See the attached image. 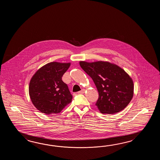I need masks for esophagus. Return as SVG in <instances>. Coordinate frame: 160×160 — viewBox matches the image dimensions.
Returning <instances> with one entry per match:
<instances>
[{
	"label": "esophagus",
	"instance_id": "esophagus-1",
	"mask_svg": "<svg viewBox=\"0 0 160 160\" xmlns=\"http://www.w3.org/2000/svg\"><path fill=\"white\" fill-rule=\"evenodd\" d=\"M85 90H84V89H82V90H81L80 92H79L78 93V94H83L84 92H85Z\"/></svg>",
	"mask_w": 160,
	"mask_h": 160
}]
</instances>
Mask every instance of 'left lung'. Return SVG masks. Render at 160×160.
I'll return each instance as SVG.
<instances>
[{"label": "left lung", "mask_w": 160, "mask_h": 160, "mask_svg": "<svg viewBox=\"0 0 160 160\" xmlns=\"http://www.w3.org/2000/svg\"><path fill=\"white\" fill-rule=\"evenodd\" d=\"M95 83L99 97L95 105L102 114H113L125 109L133 98L132 79L117 65L108 62H79Z\"/></svg>", "instance_id": "left-lung-1"}]
</instances>
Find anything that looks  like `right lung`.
Segmentation results:
<instances>
[{"mask_svg": "<svg viewBox=\"0 0 160 160\" xmlns=\"http://www.w3.org/2000/svg\"><path fill=\"white\" fill-rule=\"evenodd\" d=\"M70 63L52 62L39 68L30 82L29 95L41 112L58 114L72 102V96L62 77Z\"/></svg>", "mask_w": 160, "mask_h": 160, "instance_id": "obj_1", "label": "right lung"}]
</instances>
